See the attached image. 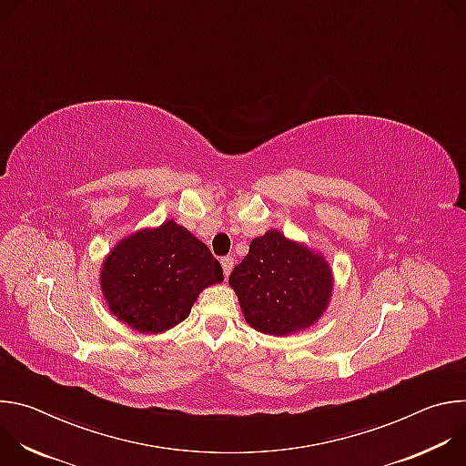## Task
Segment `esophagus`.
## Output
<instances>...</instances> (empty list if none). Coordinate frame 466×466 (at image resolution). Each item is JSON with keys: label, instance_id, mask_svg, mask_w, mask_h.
<instances>
[{"label": "esophagus", "instance_id": "34e87169", "mask_svg": "<svg viewBox=\"0 0 466 466\" xmlns=\"http://www.w3.org/2000/svg\"><path fill=\"white\" fill-rule=\"evenodd\" d=\"M221 265H223V273H225V277H228V275H230V271H232V268H234V258H232V256H225V258H221Z\"/></svg>", "mask_w": 466, "mask_h": 466}]
</instances>
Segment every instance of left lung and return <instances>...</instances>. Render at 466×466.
<instances>
[{"label":"left lung","mask_w":466,"mask_h":466,"mask_svg":"<svg viewBox=\"0 0 466 466\" xmlns=\"http://www.w3.org/2000/svg\"><path fill=\"white\" fill-rule=\"evenodd\" d=\"M245 320L261 334L289 336L326 311L334 277L322 254L268 230L250 241L230 279Z\"/></svg>","instance_id":"8db88e82"}]
</instances>
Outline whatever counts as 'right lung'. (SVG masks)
I'll return each mask as SVG.
<instances>
[{
    "label": "right lung",
    "instance_id": "1",
    "mask_svg": "<svg viewBox=\"0 0 466 466\" xmlns=\"http://www.w3.org/2000/svg\"><path fill=\"white\" fill-rule=\"evenodd\" d=\"M99 280L112 315L142 334H158L182 322L205 288L223 282V269L201 239L169 219L123 238L105 258Z\"/></svg>",
    "mask_w": 466,
    "mask_h": 466
}]
</instances>
